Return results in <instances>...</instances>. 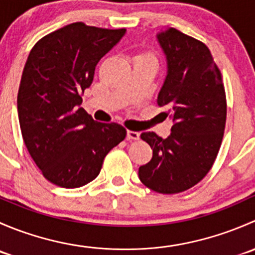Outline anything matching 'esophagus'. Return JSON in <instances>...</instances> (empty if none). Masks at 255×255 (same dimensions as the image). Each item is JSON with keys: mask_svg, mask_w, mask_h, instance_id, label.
<instances>
[{"mask_svg": "<svg viewBox=\"0 0 255 255\" xmlns=\"http://www.w3.org/2000/svg\"><path fill=\"white\" fill-rule=\"evenodd\" d=\"M140 134L139 132H134V130H127V139L129 140H138Z\"/></svg>", "mask_w": 255, "mask_h": 255, "instance_id": "esophagus-1", "label": "esophagus"}]
</instances>
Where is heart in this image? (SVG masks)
<instances>
[{
    "label": "heart",
    "instance_id": "heart-1",
    "mask_svg": "<svg viewBox=\"0 0 255 255\" xmlns=\"http://www.w3.org/2000/svg\"><path fill=\"white\" fill-rule=\"evenodd\" d=\"M145 56H150V55H145Z\"/></svg>",
    "mask_w": 255,
    "mask_h": 255
}]
</instances>
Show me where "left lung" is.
<instances>
[{
  "mask_svg": "<svg viewBox=\"0 0 255 255\" xmlns=\"http://www.w3.org/2000/svg\"><path fill=\"white\" fill-rule=\"evenodd\" d=\"M166 58V76L158 106L173 121L163 139L154 132L140 138L153 149L138 170L140 181L159 194H177L201 181L212 168L225 132V86L206 45L175 28L156 34Z\"/></svg>",
  "mask_w": 255,
  "mask_h": 255,
  "instance_id": "left-lung-1",
  "label": "left lung"
}]
</instances>
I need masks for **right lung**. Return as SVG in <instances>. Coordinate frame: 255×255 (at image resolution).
I'll use <instances>...</instances> for the list:
<instances>
[{
    "label": "right lung",
    "mask_w": 255,
    "mask_h": 255,
    "mask_svg": "<svg viewBox=\"0 0 255 255\" xmlns=\"http://www.w3.org/2000/svg\"><path fill=\"white\" fill-rule=\"evenodd\" d=\"M126 29L71 23L43 37L23 69L17 97L25 146L53 184L75 189L101 171L105 156L126 138L118 123H101L80 107L97 63Z\"/></svg>",
    "instance_id": "1"
}]
</instances>
